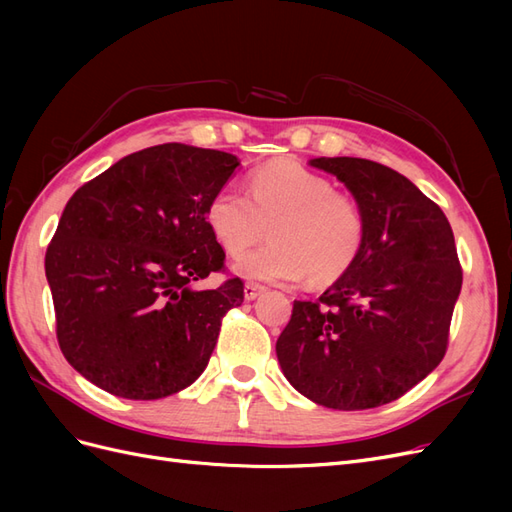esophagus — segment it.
Instances as JSON below:
<instances>
[{
	"instance_id": "1",
	"label": "esophagus",
	"mask_w": 512,
	"mask_h": 512,
	"mask_svg": "<svg viewBox=\"0 0 512 512\" xmlns=\"http://www.w3.org/2000/svg\"><path fill=\"white\" fill-rule=\"evenodd\" d=\"M262 292H265V288L258 286V284H252V282H247V284L243 286V297H245L247 301H254V299H258Z\"/></svg>"
}]
</instances>
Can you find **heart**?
I'll list each match as a JSON object with an SVG mask.
<instances>
[{"label": "heart", "mask_w": 512, "mask_h": 512, "mask_svg": "<svg viewBox=\"0 0 512 512\" xmlns=\"http://www.w3.org/2000/svg\"><path fill=\"white\" fill-rule=\"evenodd\" d=\"M250 194L226 185L207 205L211 235L230 256L265 237L271 243L241 256L235 273L254 282L314 284L339 280L359 258L367 222L361 205L335 190V183L294 160L256 168Z\"/></svg>", "instance_id": "b5f03b06"}]
</instances>
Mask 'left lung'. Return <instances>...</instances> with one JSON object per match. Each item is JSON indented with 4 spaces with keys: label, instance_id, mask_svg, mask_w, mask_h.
<instances>
[{
    "label": "left lung",
    "instance_id": "left-lung-1",
    "mask_svg": "<svg viewBox=\"0 0 512 512\" xmlns=\"http://www.w3.org/2000/svg\"><path fill=\"white\" fill-rule=\"evenodd\" d=\"M367 222L354 265L318 301H294L275 352L314 404L367 410L399 399L440 365L461 267L442 209L397 170L363 158H314Z\"/></svg>",
    "mask_w": 512,
    "mask_h": 512
}]
</instances>
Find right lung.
I'll return each instance as SVG.
<instances>
[{"label": "right lung", "instance_id": "obj_1", "mask_svg": "<svg viewBox=\"0 0 512 512\" xmlns=\"http://www.w3.org/2000/svg\"><path fill=\"white\" fill-rule=\"evenodd\" d=\"M181 143L121 158L74 192L46 250L57 339L91 384L123 399H162L203 374L222 318L243 303L239 277L207 226L211 196L239 166Z\"/></svg>", "mask_w": 512, "mask_h": 512}]
</instances>
